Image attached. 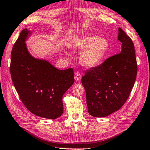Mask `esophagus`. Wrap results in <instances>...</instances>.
I'll return each mask as SVG.
<instances>
[{
  "instance_id": "esophagus-1",
  "label": "esophagus",
  "mask_w": 150,
  "mask_h": 150,
  "mask_svg": "<svg viewBox=\"0 0 150 150\" xmlns=\"http://www.w3.org/2000/svg\"><path fill=\"white\" fill-rule=\"evenodd\" d=\"M75 79L76 81H80L82 79V75L79 72H76L75 74Z\"/></svg>"
}]
</instances>
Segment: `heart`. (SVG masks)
Returning a JSON list of instances; mask_svg holds the SVG:
<instances>
[{
	"label": "heart",
	"mask_w": 150,
	"mask_h": 150,
	"mask_svg": "<svg viewBox=\"0 0 150 150\" xmlns=\"http://www.w3.org/2000/svg\"><path fill=\"white\" fill-rule=\"evenodd\" d=\"M75 51H82L80 61L85 67H93L99 64L108 51L109 45L105 38L96 36H85L75 40L70 45Z\"/></svg>",
	"instance_id": "obj_1"
}]
</instances>
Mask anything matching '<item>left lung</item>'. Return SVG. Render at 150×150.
Returning <instances> with one entry per match:
<instances>
[{"instance_id":"1","label":"left lung","mask_w":150,"mask_h":150,"mask_svg":"<svg viewBox=\"0 0 150 150\" xmlns=\"http://www.w3.org/2000/svg\"><path fill=\"white\" fill-rule=\"evenodd\" d=\"M118 40L122 42L121 53L85 71L81 80L88 112L93 117H105L120 109L134 86L138 65L133 42L120 28Z\"/></svg>"}]
</instances>
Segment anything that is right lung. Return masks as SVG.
Here are the masks:
<instances>
[{
    "label": "right lung",
    "instance_id": "obj_1",
    "mask_svg": "<svg viewBox=\"0 0 150 150\" xmlns=\"http://www.w3.org/2000/svg\"><path fill=\"white\" fill-rule=\"evenodd\" d=\"M29 31H21L11 52L12 82L23 104L38 116L54 119L63 112L62 97L74 83L73 68L59 70L28 51L25 41Z\"/></svg>",
    "mask_w": 150,
    "mask_h": 150
}]
</instances>
